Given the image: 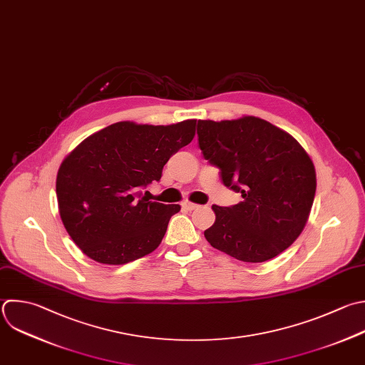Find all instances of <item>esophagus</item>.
Returning <instances> with one entry per match:
<instances>
[{"label":"esophagus","mask_w":365,"mask_h":365,"mask_svg":"<svg viewBox=\"0 0 365 365\" xmlns=\"http://www.w3.org/2000/svg\"><path fill=\"white\" fill-rule=\"evenodd\" d=\"M185 210H188V211H192V210H195V208H198V205L197 204H194V202H191V201H182V204H181Z\"/></svg>","instance_id":"obj_1"}]
</instances>
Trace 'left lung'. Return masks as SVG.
I'll use <instances>...</instances> for the list:
<instances>
[{"mask_svg": "<svg viewBox=\"0 0 365 365\" xmlns=\"http://www.w3.org/2000/svg\"><path fill=\"white\" fill-rule=\"evenodd\" d=\"M197 134L222 184L242 197L231 207L212 205L215 222L204 231L207 241L244 262L281 254L304 230L315 195V168L305 150L257 117L200 120Z\"/></svg>", "mask_w": 365, "mask_h": 365, "instance_id": "obj_1", "label": "left lung"}]
</instances>
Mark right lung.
<instances>
[{"label": "right lung", "mask_w": 365, "mask_h": 365, "mask_svg": "<svg viewBox=\"0 0 365 365\" xmlns=\"http://www.w3.org/2000/svg\"><path fill=\"white\" fill-rule=\"evenodd\" d=\"M195 123H115L67 155L57 174L58 210L87 257L121 265L161 244L170 218L181 207L150 201L143 190L160 181L170 157L192 141Z\"/></svg>", "instance_id": "1"}]
</instances>
